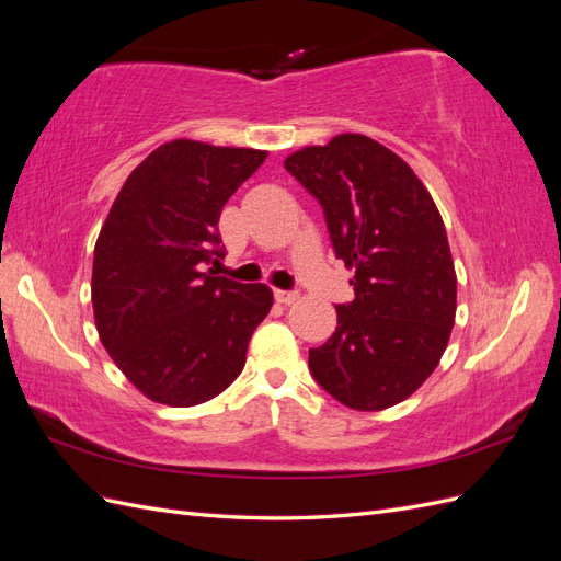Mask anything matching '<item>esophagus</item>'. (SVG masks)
Segmentation results:
<instances>
[{
  "instance_id": "obj_1",
  "label": "esophagus",
  "mask_w": 561,
  "mask_h": 561,
  "mask_svg": "<svg viewBox=\"0 0 561 561\" xmlns=\"http://www.w3.org/2000/svg\"><path fill=\"white\" fill-rule=\"evenodd\" d=\"M274 299L278 304H285V307H290V304H295L299 299L297 293H287V290H274Z\"/></svg>"
}]
</instances>
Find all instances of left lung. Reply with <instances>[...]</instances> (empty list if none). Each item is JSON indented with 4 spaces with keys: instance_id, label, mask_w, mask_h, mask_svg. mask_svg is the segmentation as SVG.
Segmentation results:
<instances>
[{
    "instance_id": "left-lung-1",
    "label": "left lung",
    "mask_w": 561,
    "mask_h": 561,
    "mask_svg": "<svg viewBox=\"0 0 561 561\" xmlns=\"http://www.w3.org/2000/svg\"><path fill=\"white\" fill-rule=\"evenodd\" d=\"M285 171L318 198L355 299L309 351V369L351 410L379 412L410 398L447 348L456 271L433 196L398 154L360 133L304 147Z\"/></svg>"
}]
</instances>
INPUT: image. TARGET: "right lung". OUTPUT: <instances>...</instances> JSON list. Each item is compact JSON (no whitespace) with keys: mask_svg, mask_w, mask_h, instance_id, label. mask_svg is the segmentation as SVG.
<instances>
[{"mask_svg":"<svg viewBox=\"0 0 561 561\" xmlns=\"http://www.w3.org/2000/svg\"><path fill=\"white\" fill-rule=\"evenodd\" d=\"M266 151L173 140L135 168L95 241L100 342L126 379L168 407L206 402L241 375L274 293L217 276L225 203Z\"/></svg>","mask_w":561,"mask_h":561,"instance_id":"1","label":"right lung"}]
</instances>
